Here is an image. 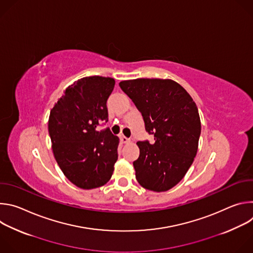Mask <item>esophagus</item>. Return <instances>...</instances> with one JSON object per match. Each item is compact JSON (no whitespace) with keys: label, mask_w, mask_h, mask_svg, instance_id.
Returning a JSON list of instances; mask_svg holds the SVG:
<instances>
[{"label":"esophagus","mask_w":253,"mask_h":253,"mask_svg":"<svg viewBox=\"0 0 253 253\" xmlns=\"http://www.w3.org/2000/svg\"><path fill=\"white\" fill-rule=\"evenodd\" d=\"M120 140H121V142H122V143H124V144H128V143H130V139H129V138H127V137H125V136H121Z\"/></svg>","instance_id":"34e87169"}]
</instances>
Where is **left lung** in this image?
<instances>
[{"label": "left lung", "mask_w": 253, "mask_h": 253, "mask_svg": "<svg viewBox=\"0 0 253 253\" xmlns=\"http://www.w3.org/2000/svg\"><path fill=\"white\" fill-rule=\"evenodd\" d=\"M119 85L155 140L153 144L137 142L140 154L133 162L137 181L151 191H167L181 181L196 156L201 132L197 106L171 79L141 78Z\"/></svg>", "instance_id": "8db88e82"}]
</instances>
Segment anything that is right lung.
<instances>
[{
    "label": "right lung",
    "instance_id": "1",
    "mask_svg": "<svg viewBox=\"0 0 253 253\" xmlns=\"http://www.w3.org/2000/svg\"><path fill=\"white\" fill-rule=\"evenodd\" d=\"M115 80L91 76L75 81L51 109L48 130L54 157L64 175L82 189L109 181L118 159L119 138L109 129L96 131L108 121L107 99Z\"/></svg>",
    "mask_w": 253,
    "mask_h": 253
}]
</instances>
